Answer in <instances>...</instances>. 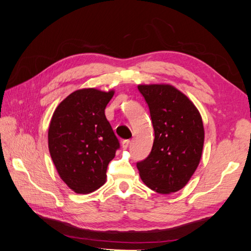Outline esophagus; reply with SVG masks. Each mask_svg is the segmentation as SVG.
<instances>
[{
	"label": "esophagus",
	"instance_id": "esophagus-1",
	"mask_svg": "<svg viewBox=\"0 0 251 251\" xmlns=\"http://www.w3.org/2000/svg\"><path fill=\"white\" fill-rule=\"evenodd\" d=\"M128 146H130V140H124L123 142H121V147H123L124 150H126L128 148Z\"/></svg>",
	"mask_w": 251,
	"mask_h": 251
}]
</instances>
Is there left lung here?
I'll return each mask as SVG.
<instances>
[{"label":"left lung","mask_w":251,"mask_h":251,"mask_svg":"<svg viewBox=\"0 0 251 251\" xmlns=\"http://www.w3.org/2000/svg\"><path fill=\"white\" fill-rule=\"evenodd\" d=\"M153 124L150 155L137 162L141 180L159 194L183 188L200 162L204 127L195 104L171 85H139Z\"/></svg>","instance_id":"1"}]
</instances>
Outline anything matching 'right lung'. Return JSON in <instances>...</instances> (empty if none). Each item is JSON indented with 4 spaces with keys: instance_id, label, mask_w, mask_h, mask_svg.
Masks as SVG:
<instances>
[{
    "instance_id": "right-lung-1",
    "label": "right lung",
    "mask_w": 251,
    "mask_h": 251,
    "mask_svg": "<svg viewBox=\"0 0 251 251\" xmlns=\"http://www.w3.org/2000/svg\"><path fill=\"white\" fill-rule=\"evenodd\" d=\"M113 95L114 90L74 91L53 113L50 155L59 177L76 194L92 193L104 183L109 162L120 147L104 115Z\"/></svg>"
}]
</instances>
